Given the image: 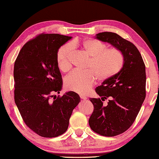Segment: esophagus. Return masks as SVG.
Returning a JSON list of instances; mask_svg holds the SVG:
<instances>
[{
  "label": "esophagus",
  "mask_w": 159,
  "mask_h": 159,
  "mask_svg": "<svg viewBox=\"0 0 159 159\" xmlns=\"http://www.w3.org/2000/svg\"><path fill=\"white\" fill-rule=\"evenodd\" d=\"M80 98L81 99H83V100H85V99H86V97H85V96H84V95H80Z\"/></svg>",
  "instance_id": "esophagus-1"
}]
</instances>
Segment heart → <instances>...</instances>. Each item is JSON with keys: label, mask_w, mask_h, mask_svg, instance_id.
Masks as SVG:
<instances>
[{"label": "heart", "mask_w": 159, "mask_h": 159, "mask_svg": "<svg viewBox=\"0 0 159 159\" xmlns=\"http://www.w3.org/2000/svg\"><path fill=\"white\" fill-rule=\"evenodd\" d=\"M73 48H80L85 54L90 57L86 68L89 70H74L65 79V86L68 90L85 93L94 84L95 78L100 82L111 79L123 68L125 58L117 48H107L103 42L93 39L82 42H73L58 49L56 61L62 72L70 68V55Z\"/></svg>", "instance_id": "1"}]
</instances>
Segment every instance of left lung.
<instances>
[{
	"label": "left lung",
	"mask_w": 159,
	"mask_h": 159,
	"mask_svg": "<svg viewBox=\"0 0 159 159\" xmlns=\"http://www.w3.org/2000/svg\"><path fill=\"white\" fill-rule=\"evenodd\" d=\"M96 39L119 49L125 58L123 68L111 79L96 89L100 98H91L93 111L89 120L95 133L113 137L129 129L146 98V66L138 48L128 40L113 32H101ZM109 99L107 106L102 101Z\"/></svg>",
	"instance_id": "1"
}]
</instances>
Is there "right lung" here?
Returning <instances> with one entry per match:
<instances>
[{
	"instance_id": "obj_1",
	"label": "right lung",
	"mask_w": 159,
	"mask_h": 159,
	"mask_svg": "<svg viewBox=\"0 0 159 159\" xmlns=\"http://www.w3.org/2000/svg\"><path fill=\"white\" fill-rule=\"evenodd\" d=\"M71 37L42 33L23 46L14 63V100L26 126L44 138H55L67 130L80 97L69 91L51 99L62 89L56 55Z\"/></svg>"
}]
</instances>
